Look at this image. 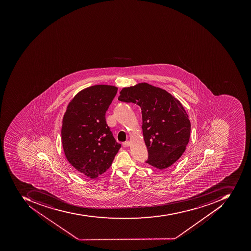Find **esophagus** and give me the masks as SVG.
I'll return each instance as SVG.
<instances>
[{"label":"esophagus","mask_w":251,"mask_h":251,"mask_svg":"<svg viewBox=\"0 0 251 251\" xmlns=\"http://www.w3.org/2000/svg\"><path fill=\"white\" fill-rule=\"evenodd\" d=\"M130 145V141H126V142L123 143V146L125 148H126V147H129Z\"/></svg>","instance_id":"1"}]
</instances>
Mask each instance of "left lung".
<instances>
[{
	"mask_svg": "<svg viewBox=\"0 0 251 251\" xmlns=\"http://www.w3.org/2000/svg\"><path fill=\"white\" fill-rule=\"evenodd\" d=\"M120 95L119 100L136 103L142 110L146 163L160 170L171 167L190 140L191 126L183 105L165 90L147 83L125 87Z\"/></svg>",
	"mask_w": 251,
	"mask_h": 251,
	"instance_id": "obj_1",
	"label": "left lung"
}]
</instances>
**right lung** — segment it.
Returning <instances> with one entry per match:
<instances>
[{"label": "right lung", "instance_id": "obj_1", "mask_svg": "<svg viewBox=\"0 0 251 251\" xmlns=\"http://www.w3.org/2000/svg\"><path fill=\"white\" fill-rule=\"evenodd\" d=\"M117 92L118 87L103 84L82 90L63 118L61 140L67 160L91 179L108 169L121 147L105 119Z\"/></svg>", "mask_w": 251, "mask_h": 251}]
</instances>
